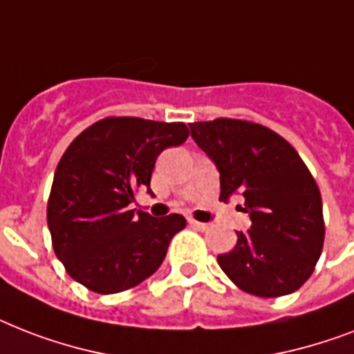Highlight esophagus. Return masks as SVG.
Here are the masks:
<instances>
[{
  "instance_id": "1",
  "label": "esophagus",
  "mask_w": 354,
  "mask_h": 354,
  "mask_svg": "<svg viewBox=\"0 0 354 354\" xmlns=\"http://www.w3.org/2000/svg\"><path fill=\"white\" fill-rule=\"evenodd\" d=\"M190 225L194 226V228H197V230H208L210 228V225L208 223H199V221H195V219H190Z\"/></svg>"
}]
</instances>
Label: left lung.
<instances>
[{
	"mask_svg": "<svg viewBox=\"0 0 354 354\" xmlns=\"http://www.w3.org/2000/svg\"><path fill=\"white\" fill-rule=\"evenodd\" d=\"M192 138L221 183V201L245 197L248 232L217 256L239 289L259 298L298 290L310 278L324 247L320 190L296 149L272 129L245 120L217 118L190 124Z\"/></svg>",
	"mask_w": 354,
	"mask_h": 354,
	"instance_id": "left-lung-1",
	"label": "left lung"
}]
</instances>
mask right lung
<instances>
[{"label": "right lung", "instance_id": "obj_1", "mask_svg": "<svg viewBox=\"0 0 354 354\" xmlns=\"http://www.w3.org/2000/svg\"><path fill=\"white\" fill-rule=\"evenodd\" d=\"M188 138L183 122L109 117L82 131L56 168L49 225L56 257L71 278L98 294L128 290L160 267L169 241L186 226L179 214L131 210L148 194L155 160Z\"/></svg>", "mask_w": 354, "mask_h": 354}]
</instances>
